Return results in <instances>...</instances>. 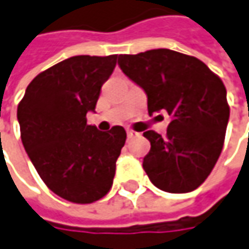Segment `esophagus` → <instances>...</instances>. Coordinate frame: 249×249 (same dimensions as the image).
Listing matches in <instances>:
<instances>
[{
	"instance_id": "obj_1",
	"label": "esophagus",
	"mask_w": 249,
	"mask_h": 249,
	"mask_svg": "<svg viewBox=\"0 0 249 249\" xmlns=\"http://www.w3.org/2000/svg\"><path fill=\"white\" fill-rule=\"evenodd\" d=\"M138 135H139V134H138V132H135V131H132V129H126V136H128V139L136 138Z\"/></svg>"
}]
</instances>
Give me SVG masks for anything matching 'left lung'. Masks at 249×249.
<instances>
[{
	"label": "left lung",
	"instance_id": "left-lung-1",
	"mask_svg": "<svg viewBox=\"0 0 249 249\" xmlns=\"http://www.w3.org/2000/svg\"><path fill=\"white\" fill-rule=\"evenodd\" d=\"M118 65L145 90L149 115L167 111L171 118L166 138L143 132L150 142L143 159L149 179L171 194L196 189L224 143L230 107L222 79L198 58L168 49L121 54Z\"/></svg>",
	"mask_w": 249,
	"mask_h": 249
}]
</instances>
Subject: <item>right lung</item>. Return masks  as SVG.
Instances as JSON below:
<instances>
[{
	"instance_id": "1",
	"label": "right lung",
	"mask_w": 249,
	"mask_h": 249,
	"mask_svg": "<svg viewBox=\"0 0 249 249\" xmlns=\"http://www.w3.org/2000/svg\"><path fill=\"white\" fill-rule=\"evenodd\" d=\"M115 64L117 54L61 61L40 72L18 104L27 156L44 184L73 203H92L107 195L125 145L123 126L102 132L86 120Z\"/></svg>"
}]
</instances>
